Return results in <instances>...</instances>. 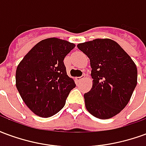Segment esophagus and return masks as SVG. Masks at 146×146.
<instances>
[{
	"mask_svg": "<svg viewBox=\"0 0 146 146\" xmlns=\"http://www.w3.org/2000/svg\"><path fill=\"white\" fill-rule=\"evenodd\" d=\"M84 77H85V76L84 75V76H78V77H76L75 79H76V81H77V82H80V81H82L84 79Z\"/></svg>",
	"mask_w": 146,
	"mask_h": 146,
	"instance_id": "1",
	"label": "esophagus"
}]
</instances>
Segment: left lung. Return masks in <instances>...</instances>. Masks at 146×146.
Masks as SVG:
<instances>
[{
    "instance_id": "left-lung-1",
    "label": "left lung",
    "mask_w": 146,
    "mask_h": 146,
    "mask_svg": "<svg viewBox=\"0 0 146 146\" xmlns=\"http://www.w3.org/2000/svg\"><path fill=\"white\" fill-rule=\"evenodd\" d=\"M90 58L92 88L85 93L86 109L98 119H110L123 110L137 85L136 65L111 39H95L77 44Z\"/></svg>"
}]
</instances>
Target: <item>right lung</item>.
Wrapping results in <instances>:
<instances>
[{"label":"right lung","mask_w":146,"mask_h":146,"mask_svg":"<svg viewBox=\"0 0 146 146\" xmlns=\"http://www.w3.org/2000/svg\"><path fill=\"white\" fill-rule=\"evenodd\" d=\"M76 45L51 37L37 43L18 65L15 84L33 113L50 117L66 104L75 82L67 75L63 60Z\"/></svg>","instance_id":"obj_1"}]
</instances>
